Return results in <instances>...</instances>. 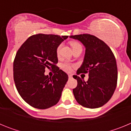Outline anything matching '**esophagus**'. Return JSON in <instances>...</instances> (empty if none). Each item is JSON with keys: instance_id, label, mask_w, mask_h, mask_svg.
<instances>
[{"instance_id": "obj_1", "label": "esophagus", "mask_w": 131, "mask_h": 131, "mask_svg": "<svg viewBox=\"0 0 131 131\" xmlns=\"http://www.w3.org/2000/svg\"><path fill=\"white\" fill-rule=\"evenodd\" d=\"M68 77H69V79L72 78V75H68Z\"/></svg>"}]
</instances>
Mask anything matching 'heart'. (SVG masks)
I'll return each instance as SVG.
<instances>
[{
    "label": "heart",
    "mask_w": 131,
    "mask_h": 131,
    "mask_svg": "<svg viewBox=\"0 0 131 131\" xmlns=\"http://www.w3.org/2000/svg\"><path fill=\"white\" fill-rule=\"evenodd\" d=\"M71 45L73 49L76 47H79V46H81L78 42H71ZM61 48H62V45H59L57 49H56V55H57L58 57H59L60 55V52H61ZM62 69L64 70L66 72H70L71 71V66L69 64V63H64L62 65Z\"/></svg>",
    "instance_id": "1"
}]
</instances>
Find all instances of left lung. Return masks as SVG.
Returning a JSON list of instances; mask_svg holds the SVG:
<instances>
[{
	"instance_id": "left-lung-1",
	"label": "left lung",
	"mask_w": 131,
	"mask_h": 131,
	"mask_svg": "<svg viewBox=\"0 0 131 131\" xmlns=\"http://www.w3.org/2000/svg\"><path fill=\"white\" fill-rule=\"evenodd\" d=\"M85 48L84 60L77 74L89 73L87 81L77 75V86L73 89L74 96L80 105L88 108L104 106L113 96L117 81V67L112 50L104 41L94 35H71Z\"/></svg>"
}]
</instances>
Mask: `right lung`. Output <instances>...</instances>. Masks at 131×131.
Segmentation results:
<instances>
[{
	"label": "right lung",
	"instance_id": "add662e5",
	"mask_svg": "<svg viewBox=\"0 0 131 131\" xmlns=\"http://www.w3.org/2000/svg\"><path fill=\"white\" fill-rule=\"evenodd\" d=\"M68 36L37 34L25 40L16 53L13 71L15 85L21 97L32 107L47 109L57 104L68 80L67 73L55 66L56 49ZM52 68L48 77L45 69Z\"/></svg>",
	"mask_w": 131,
	"mask_h": 131
}]
</instances>
